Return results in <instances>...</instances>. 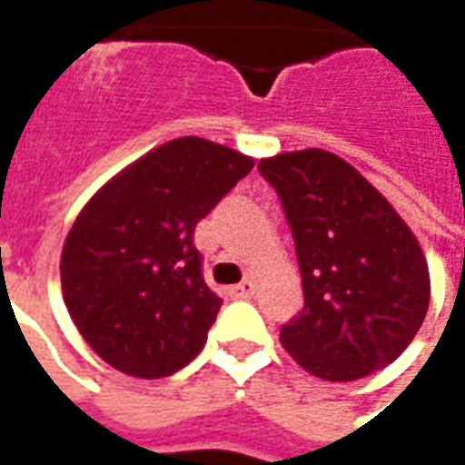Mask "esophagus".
Segmentation results:
<instances>
[{
    "instance_id": "obj_1",
    "label": "esophagus",
    "mask_w": 465,
    "mask_h": 465,
    "mask_svg": "<svg viewBox=\"0 0 465 465\" xmlns=\"http://www.w3.org/2000/svg\"><path fill=\"white\" fill-rule=\"evenodd\" d=\"M253 292H256V283H253L252 279H246V282L232 286V289H229V296H232V299H249V296H253Z\"/></svg>"
}]
</instances>
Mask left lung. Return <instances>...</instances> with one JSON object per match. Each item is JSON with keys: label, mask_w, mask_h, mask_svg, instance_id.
I'll use <instances>...</instances> for the list:
<instances>
[{"label": "left lung", "mask_w": 465, "mask_h": 465, "mask_svg": "<svg viewBox=\"0 0 465 465\" xmlns=\"http://www.w3.org/2000/svg\"><path fill=\"white\" fill-rule=\"evenodd\" d=\"M259 172L282 199L302 269L303 309L282 326L283 349L326 381L386 369L429 312V263L416 236L336 153H279Z\"/></svg>", "instance_id": "obj_1"}]
</instances>
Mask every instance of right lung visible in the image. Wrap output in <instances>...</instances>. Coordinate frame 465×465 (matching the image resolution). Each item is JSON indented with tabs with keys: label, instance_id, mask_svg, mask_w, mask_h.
I'll return each mask as SVG.
<instances>
[{
	"label": "right lung",
	"instance_id": "1",
	"mask_svg": "<svg viewBox=\"0 0 465 465\" xmlns=\"http://www.w3.org/2000/svg\"><path fill=\"white\" fill-rule=\"evenodd\" d=\"M253 159L182 136L104 183L62 252V293L84 341L122 373L163 379L199 356L222 299L206 286L193 229Z\"/></svg>",
	"mask_w": 465,
	"mask_h": 465
}]
</instances>
